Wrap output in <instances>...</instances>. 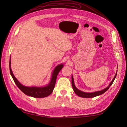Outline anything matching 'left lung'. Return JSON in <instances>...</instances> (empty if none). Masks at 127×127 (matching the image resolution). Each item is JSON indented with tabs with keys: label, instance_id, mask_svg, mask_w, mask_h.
Here are the masks:
<instances>
[{
	"label": "left lung",
	"instance_id": "obj_1",
	"mask_svg": "<svg viewBox=\"0 0 127 127\" xmlns=\"http://www.w3.org/2000/svg\"><path fill=\"white\" fill-rule=\"evenodd\" d=\"M117 73V71L116 72V74L115 75V77H114V79H113V80L111 81V82L110 83V84H109L108 87H107L106 88H105V89H104V90H102L101 91L94 92H92V93H86V92H82L81 91L79 90V89H77L76 87H75V84H74V79H73V76H71L72 87V88H73L74 92L78 96H79L80 97H82V98H93V97L101 95V94L104 93L105 92L107 91V90H108L110 86L112 85L113 82H114L115 78H116V77Z\"/></svg>",
	"mask_w": 127,
	"mask_h": 127
}]
</instances>
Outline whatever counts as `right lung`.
I'll return each mask as SVG.
<instances>
[{"label":"right lung","mask_w":127,"mask_h":127,"mask_svg":"<svg viewBox=\"0 0 127 127\" xmlns=\"http://www.w3.org/2000/svg\"><path fill=\"white\" fill-rule=\"evenodd\" d=\"M9 66L10 74L18 88L26 95L34 97V98H40L46 97L52 93L55 86L57 77L59 72L63 68V64H59L56 67L52 74L50 82L47 86H44V87H27V86L22 85L20 82H19L12 73L11 68L10 59Z\"/></svg>","instance_id":"add662e5"}]
</instances>
